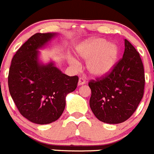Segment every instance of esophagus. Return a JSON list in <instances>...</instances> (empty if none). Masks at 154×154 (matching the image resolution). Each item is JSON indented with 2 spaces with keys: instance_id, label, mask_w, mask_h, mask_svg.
Wrapping results in <instances>:
<instances>
[{
  "instance_id": "esophagus-1",
  "label": "esophagus",
  "mask_w": 154,
  "mask_h": 154,
  "mask_svg": "<svg viewBox=\"0 0 154 154\" xmlns=\"http://www.w3.org/2000/svg\"><path fill=\"white\" fill-rule=\"evenodd\" d=\"M86 84V81L83 77H80L78 80V85L79 86H81V85H84V84Z\"/></svg>"
}]
</instances>
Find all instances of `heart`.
I'll return each mask as SVG.
<instances>
[{"instance_id": "1", "label": "heart", "mask_w": 154, "mask_h": 154, "mask_svg": "<svg viewBox=\"0 0 154 154\" xmlns=\"http://www.w3.org/2000/svg\"><path fill=\"white\" fill-rule=\"evenodd\" d=\"M77 54L80 58L87 60V70L93 77H103L113 70L120 51L115 43L107 42L101 37H94L79 44ZM71 60L76 63V60Z\"/></svg>"}]
</instances>
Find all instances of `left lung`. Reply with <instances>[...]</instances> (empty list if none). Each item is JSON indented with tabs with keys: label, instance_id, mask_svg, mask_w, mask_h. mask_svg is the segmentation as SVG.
Wrapping results in <instances>:
<instances>
[{
	"label": "left lung",
	"instance_id": "left-lung-1",
	"mask_svg": "<svg viewBox=\"0 0 154 154\" xmlns=\"http://www.w3.org/2000/svg\"><path fill=\"white\" fill-rule=\"evenodd\" d=\"M121 60L104 78L90 81V106L100 121L117 124L126 121L134 113L143 95L144 69L139 53L124 40Z\"/></svg>",
	"mask_w": 154,
	"mask_h": 154
}]
</instances>
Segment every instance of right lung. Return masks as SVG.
<instances>
[{
	"label": "right lung",
	"mask_w": 154,
	"mask_h": 154,
	"mask_svg": "<svg viewBox=\"0 0 154 154\" xmlns=\"http://www.w3.org/2000/svg\"><path fill=\"white\" fill-rule=\"evenodd\" d=\"M57 33H37L17 51L8 74V87L20 114L37 124H48L61 116L66 97L75 91L78 77H70L54 62L44 63L39 50L54 38Z\"/></svg>",
	"instance_id": "right-lung-1"
}]
</instances>
